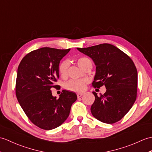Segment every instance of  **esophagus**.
Masks as SVG:
<instances>
[{"mask_svg": "<svg viewBox=\"0 0 152 152\" xmlns=\"http://www.w3.org/2000/svg\"><path fill=\"white\" fill-rule=\"evenodd\" d=\"M83 94V93H77V98H80L82 96Z\"/></svg>", "mask_w": 152, "mask_h": 152, "instance_id": "34e87169", "label": "esophagus"}]
</instances>
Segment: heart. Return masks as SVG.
Returning <instances> with one entry per match:
<instances>
[{"label": "heart", "instance_id": "heart-1", "mask_svg": "<svg viewBox=\"0 0 152 152\" xmlns=\"http://www.w3.org/2000/svg\"><path fill=\"white\" fill-rule=\"evenodd\" d=\"M77 63L81 68L83 70L89 66H92V61L87 57H81L77 59ZM69 66V62L66 60L61 61L58 66V72L59 75L62 77H65L67 76L68 68ZM87 80H70L65 85V87L66 90L72 92L81 93L83 92L86 88Z\"/></svg>", "mask_w": 152, "mask_h": 152}]
</instances>
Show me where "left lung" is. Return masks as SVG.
Wrapping results in <instances>:
<instances>
[{
	"mask_svg": "<svg viewBox=\"0 0 152 152\" xmlns=\"http://www.w3.org/2000/svg\"><path fill=\"white\" fill-rule=\"evenodd\" d=\"M89 56L96 65L92 83L94 88L105 86L106 91L95 100L91 111L94 118L106 124L121 120L135 103L137 91V70L132 59L114 45L104 43L77 48Z\"/></svg>",
	"mask_w": 152,
	"mask_h": 152,
	"instance_id": "1",
	"label": "left lung"
}]
</instances>
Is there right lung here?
<instances>
[{
  "label": "right lung",
  "mask_w": 152,
  "mask_h": 152,
  "mask_svg": "<svg viewBox=\"0 0 152 152\" xmlns=\"http://www.w3.org/2000/svg\"><path fill=\"white\" fill-rule=\"evenodd\" d=\"M70 49L43 47L28 53L17 69L15 93L24 112L34 124L46 130L58 128L70 113L76 93L63 90L58 99L51 88L59 78L58 66Z\"/></svg>",
  "instance_id": "obj_1"
}]
</instances>
